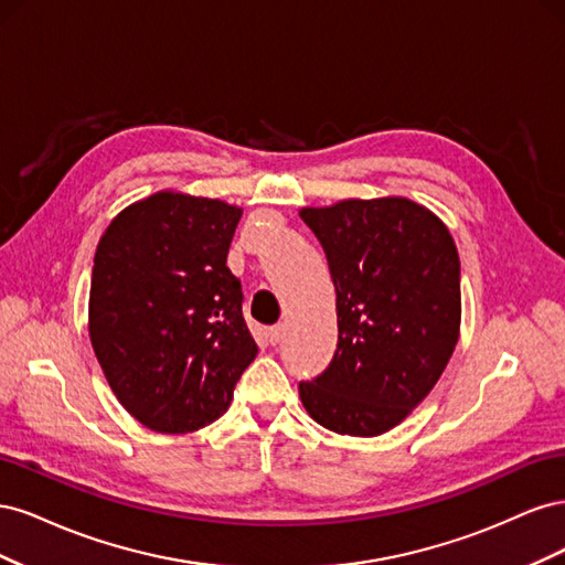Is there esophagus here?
Returning a JSON list of instances; mask_svg holds the SVG:
<instances>
[{
    "instance_id": "1",
    "label": "esophagus",
    "mask_w": 565,
    "mask_h": 565,
    "mask_svg": "<svg viewBox=\"0 0 565 565\" xmlns=\"http://www.w3.org/2000/svg\"><path fill=\"white\" fill-rule=\"evenodd\" d=\"M282 334H285V328H282V324H276V328H270V330H268V341H270L273 347H276V344H280Z\"/></svg>"
}]
</instances>
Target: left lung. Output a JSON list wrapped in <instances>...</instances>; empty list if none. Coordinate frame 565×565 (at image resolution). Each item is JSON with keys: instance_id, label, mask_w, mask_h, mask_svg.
Returning <instances> with one entry per match:
<instances>
[{"instance_id": "left-lung-1", "label": "left lung", "mask_w": 565, "mask_h": 565, "mask_svg": "<svg viewBox=\"0 0 565 565\" xmlns=\"http://www.w3.org/2000/svg\"><path fill=\"white\" fill-rule=\"evenodd\" d=\"M337 289L330 367L299 384L320 426L382 436L429 396L459 339V256L448 226L401 195L303 207Z\"/></svg>"}]
</instances>
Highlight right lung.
Returning <instances> with one entry per match:
<instances>
[{"mask_svg":"<svg viewBox=\"0 0 565 565\" xmlns=\"http://www.w3.org/2000/svg\"><path fill=\"white\" fill-rule=\"evenodd\" d=\"M243 210L158 191L100 235L89 289V339L127 413L158 434L216 422L254 361L243 289L226 266Z\"/></svg>","mask_w":565,"mask_h":565,"instance_id":"1","label":"right lung"}]
</instances>
